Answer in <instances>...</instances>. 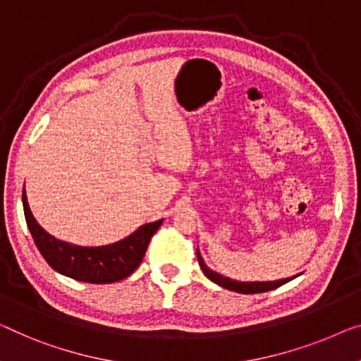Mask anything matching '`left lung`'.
Segmentation results:
<instances>
[{"instance_id": "1", "label": "left lung", "mask_w": 361, "mask_h": 361, "mask_svg": "<svg viewBox=\"0 0 361 361\" xmlns=\"http://www.w3.org/2000/svg\"><path fill=\"white\" fill-rule=\"evenodd\" d=\"M197 261H199V266H201L204 276L207 279H211L214 283L220 285V287L227 288V290H232V292H238V293H262V292H269V290H274L277 287H281V285L287 283L288 281H292V279H282V281H276V282H238V281H232V279L228 277H224L220 276V274L214 272L209 269L206 264H204L201 255H199L197 251Z\"/></svg>"}]
</instances>
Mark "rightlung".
Instances as JSON below:
<instances>
[{
  "label": "right lung",
  "instance_id": "obj_1",
  "mask_svg": "<svg viewBox=\"0 0 361 361\" xmlns=\"http://www.w3.org/2000/svg\"><path fill=\"white\" fill-rule=\"evenodd\" d=\"M23 204L27 227L48 264L63 276L87 283H111L131 276L141 264L150 238L162 225V220H157L154 224L142 225L133 235L118 243L99 246V248H82L56 240L55 236L47 233L32 215L24 192Z\"/></svg>",
  "mask_w": 361,
  "mask_h": 361
}]
</instances>
